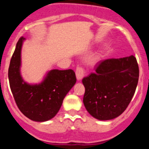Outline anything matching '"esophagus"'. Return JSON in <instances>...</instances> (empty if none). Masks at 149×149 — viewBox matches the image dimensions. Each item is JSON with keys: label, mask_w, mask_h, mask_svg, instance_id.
<instances>
[{"label": "esophagus", "mask_w": 149, "mask_h": 149, "mask_svg": "<svg viewBox=\"0 0 149 149\" xmlns=\"http://www.w3.org/2000/svg\"><path fill=\"white\" fill-rule=\"evenodd\" d=\"M84 68H81V67H78L76 68V79L77 80L80 81L83 79L84 77Z\"/></svg>", "instance_id": "obj_1"}]
</instances>
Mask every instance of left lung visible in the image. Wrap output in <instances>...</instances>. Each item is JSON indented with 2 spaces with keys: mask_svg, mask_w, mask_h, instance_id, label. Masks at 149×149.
<instances>
[{
  "mask_svg": "<svg viewBox=\"0 0 149 149\" xmlns=\"http://www.w3.org/2000/svg\"><path fill=\"white\" fill-rule=\"evenodd\" d=\"M138 79L139 67L134 56L101 61L95 73L82 79L84 107L97 120H113L131 102Z\"/></svg>",
  "mask_w": 149,
  "mask_h": 149,
  "instance_id": "1",
  "label": "left lung"
}]
</instances>
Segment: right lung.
Returning a JSON list of instances; mask_svg holds the SVG:
<instances>
[{
  "mask_svg": "<svg viewBox=\"0 0 149 149\" xmlns=\"http://www.w3.org/2000/svg\"><path fill=\"white\" fill-rule=\"evenodd\" d=\"M21 37L9 64L8 77L17 106L23 114L36 122L51 120L59 111L65 96L76 82L73 70H49L39 84H29L21 75Z\"/></svg>",
  "mask_w": 149,
  "mask_h": 149,
  "instance_id": "add662e5",
  "label": "right lung"
}]
</instances>
